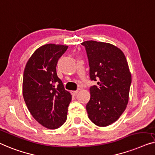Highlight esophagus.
I'll list each match as a JSON object with an SVG mask.
<instances>
[{
    "label": "esophagus",
    "instance_id": "esophagus-1",
    "mask_svg": "<svg viewBox=\"0 0 155 155\" xmlns=\"http://www.w3.org/2000/svg\"><path fill=\"white\" fill-rule=\"evenodd\" d=\"M78 93V91H71V94H72L74 96H76V95H77V93Z\"/></svg>",
    "mask_w": 155,
    "mask_h": 155
}]
</instances>
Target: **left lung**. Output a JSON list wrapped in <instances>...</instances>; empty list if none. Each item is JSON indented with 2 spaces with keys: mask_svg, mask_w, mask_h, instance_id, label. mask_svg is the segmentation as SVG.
<instances>
[{
  "mask_svg": "<svg viewBox=\"0 0 155 155\" xmlns=\"http://www.w3.org/2000/svg\"><path fill=\"white\" fill-rule=\"evenodd\" d=\"M86 48L91 81L86 104L88 118L98 126H107L120 117L128 102L131 74L126 57L119 48L108 43L87 41Z\"/></svg>",
  "mask_w": 155,
  "mask_h": 155,
  "instance_id": "left-lung-1",
  "label": "left lung"
}]
</instances>
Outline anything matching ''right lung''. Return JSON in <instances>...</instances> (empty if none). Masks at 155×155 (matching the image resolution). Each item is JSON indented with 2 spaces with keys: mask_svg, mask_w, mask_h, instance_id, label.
<instances>
[{
  "mask_svg": "<svg viewBox=\"0 0 155 155\" xmlns=\"http://www.w3.org/2000/svg\"><path fill=\"white\" fill-rule=\"evenodd\" d=\"M68 46L45 44L38 48L24 71L22 93L28 110L39 124L56 129L66 121L71 95L56 72L58 61Z\"/></svg>",
  "mask_w": 155,
  "mask_h": 155,
  "instance_id": "right-lung-1",
  "label": "right lung"
}]
</instances>
